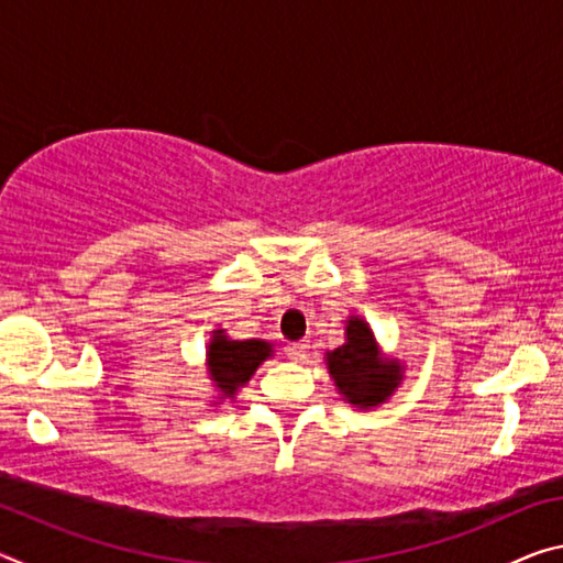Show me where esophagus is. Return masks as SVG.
Masks as SVG:
<instances>
[{
  "label": "esophagus",
  "instance_id": "obj_1",
  "mask_svg": "<svg viewBox=\"0 0 563 563\" xmlns=\"http://www.w3.org/2000/svg\"><path fill=\"white\" fill-rule=\"evenodd\" d=\"M308 350H310V342L308 340H300V342H290L288 350H285V352H288L290 360L302 362L305 355H308Z\"/></svg>",
  "mask_w": 563,
  "mask_h": 563
}]
</instances>
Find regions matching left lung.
Wrapping results in <instances>:
<instances>
[{
    "label": "left lung",
    "instance_id": "left-lung-1",
    "mask_svg": "<svg viewBox=\"0 0 563 563\" xmlns=\"http://www.w3.org/2000/svg\"><path fill=\"white\" fill-rule=\"evenodd\" d=\"M325 362L342 399L360 409L383 405L402 383V365L383 357L373 330L357 316L347 320L345 345L328 352Z\"/></svg>",
    "mask_w": 563,
    "mask_h": 563
}]
</instances>
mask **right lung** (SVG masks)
<instances>
[{
  "instance_id": "obj_1",
  "label": "right lung",
  "mask_w": 563,
  "mask_h": 563,
  "mask_svg": "<svg viewBox=\"0 0 563 563\" xmlns=\"http://www.w3.org/2000/svg\"><path fill=\"white\" fill-rule=\"evenodd\" d=\"M273 357V345L265 340H231L225 330H213L208 342L206 367L213 387L221 393L218 399H233L247 379L253 377L265 360Z\"/></svg>"
}]
</instances>
